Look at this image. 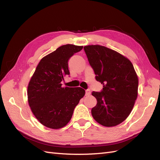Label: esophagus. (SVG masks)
<instances>
[{
    "instance_id": "obj_1",
    "label": "esophagus",
    "mask_w": 160,
    "mask_h": 160,
    "mask_svg": "<svg viewBox=\"0 0 160 160\" xmlns=\"http://www.w3.org/2000/svg\"><path fill=\"white\" fill-rule=\"evenodd\" d=\"M91 94V90L90 89H87L85 90V95H89Z\"/></svg>"
}]
</instances>
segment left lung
Returning a JSON list of instances; mask_svg holds the SVG:
<instances>
[{
    "label": "left lung",
    "mask_w": 160,
    "mask_h": 160,
    "mask_svg": "<svg viewBox=\"0 0 160 160\" xmlns=\"http://www.w3.org/2000/svg\"><path fill=\"white\" fill-rule=\"evenodd\" d=\"M84 51L95 79L103 85L100 92H92L98 101L92 116L103 126H115L128 117L137 99L136 72L128 59L109 48L88 45Z\"/></svg>",
    "instance_id": "8db88e82"
}]
</instances>
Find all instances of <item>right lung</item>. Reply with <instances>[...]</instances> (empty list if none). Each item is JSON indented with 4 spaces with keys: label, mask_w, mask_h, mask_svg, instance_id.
I'll use <instances>...</instances> for the list:
<instances>
[{
    "label": "right lung",
    "mask_w": 160,
    "mask_h": 160,
    "mask_svg": "<svg viewBox=\"0 0 160 160\" xmlns=\"http://www.w3.org/2000/svg\"><path fill=\"white\" fill-rule=\"evenodd\" d=\"M83 46L65 45L44 57L38 64L27 89L28 101L35 118L45 127L59 129L69 122L85 91L81 88H62L69 75L68 61Z\"/></svg>",
    "instance_id": "obj_1"
}]
</instances>
